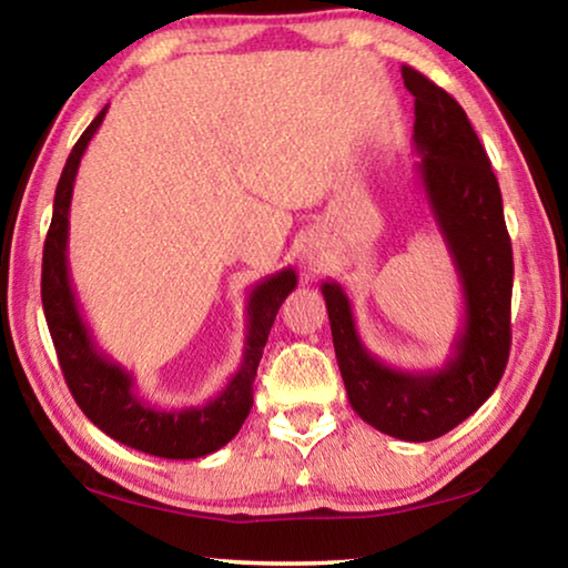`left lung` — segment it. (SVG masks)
Instances as JSON below:
<instances>
[{"label": "left lung", "instance_id": "1", "mask_svg": "<svg viewBox=\"0 0 568 568\" xmlns=\"http://www.w3.org/2000/svg\"><path fill=\"white\" fill-rule=\"evenodd\" d=\"M403 84L416 98L413 142L430 210L464 283L466 323L438 373H403L373 358L355 333L338 283H323L335 358L358 416L400 440H434L484 406L511 351L514 253L498 180L460 104L413 67Z\"/></svg>", "mask_w": 568, "mask_h": 568}]
</instances>
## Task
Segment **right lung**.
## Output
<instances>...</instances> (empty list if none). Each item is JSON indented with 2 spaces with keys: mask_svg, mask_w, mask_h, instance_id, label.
Returning a JSON list of instances; mask_svg holds the SVG:
<instances>
[{
  "mask_svg": "<svg viewBox=\"0 0 568 568\" xmlns=\"http://www.w3.org/2000/svg\"><path fill=\"white\" fill-rule=\"evenodd\" d=\"M104 108L72 148L54 192V213L42 255V305L50 335L60 358L67 388L94 426L120 444L160 458H200L223 448L253 408V383L263 358L267 333L287 293L295 287V273L287 271L265 277L247 303V343L240 371L227 388L205 406L160 410L148 406L132 388L130 373L104 358L94 348L67 275V215H70L72 185L88 142L104 120Z\"/></svg>",
  "mask_w": 568,
  "mask_h": 568,
  "instance_id": "right-lung-1",
  "label": "right lung"
}]
</instances>
